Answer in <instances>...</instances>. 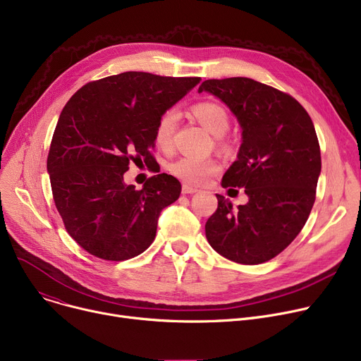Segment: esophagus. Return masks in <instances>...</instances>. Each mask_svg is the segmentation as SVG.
Masks as SVG:
<instances>
[{"label":"esophagus","mask_w":361,"mask_h":361,"mask_svg":"<svg viewBox=\"0 0 361 361\" xmlns=\"http://www.w3.org/2000/svg\"><path fill=\"white\" fill-rule=\"evenodd\" d=\"M181 191H183V195H193V193H197L199 188L190 185V184H183Z\"/></svg>","instance_id":"34e87169"}]
</instances>
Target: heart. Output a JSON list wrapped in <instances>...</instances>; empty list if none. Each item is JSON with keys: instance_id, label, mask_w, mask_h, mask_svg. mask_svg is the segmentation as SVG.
Returning <instances> with one entry per match:
<instances>
[{"instance_id": "heart-1", "label": "heart", "mask_w": 361, "mask_h": 361, "mask_svg": "<svg viewBox=\"0 0 361 361\" xmlns=\"http://www.w3.org/2000/svg\"><path fill=\"white\" fill-rule=\"evenodd\" d=\"M195 118L197 122L213 136L221 137L226 133L229 128V114L218 103L203 102L191 109ZM178 122V114L176 110H166L161 114L155 128V143L159 149L164 152L171 151L173 148V135ZM168 170L176 177L191 183V184H202L209 177L221 170L219 162L213 158L197 159L191 157H183L177 161L171 162Z\"/></svg>"}]
</instances>
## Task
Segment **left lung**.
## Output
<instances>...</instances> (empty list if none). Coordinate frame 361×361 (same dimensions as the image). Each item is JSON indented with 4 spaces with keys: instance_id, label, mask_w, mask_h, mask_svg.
Listing matches in <instances>:
<instances>
[{
    "instance_id": "1",
    "label": "left lung",
    "mask_w": 361,
    "mask_h": 361,
    "mask_svg": "<svg viewBox=\"0 0 361 361\" xmlns=\"http://www.w3.org/2000/svg\"><path fill=\"white\" fill-rule=\"evenodd\" d=\"M203 91L225 103L241 126V147L222 187L244 188L248 196L233 207L216 195L206 238L231 261L266 262L299 235L314 206L321 174L315 126L289 94L251 78L207 80L199 87Z\"/></svg>"
}]
</instances>
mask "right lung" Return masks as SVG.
<instances>
[{
    "mask_svg": "<svg viewBox=\"0 0 361 361\" xmlns=\"http://www.w3.org/2000/svg\"><path fill=\"white\" fill-rule=\"evenodd\" d=\"M200 81L130 71L85 84L63 107L47 173L65 228L87 252L123 261L152 244L181 184L162 173L136 190L123 176L130 161L152 159L158 118Z\"/></svg>",
    "mask_w": 361,
    "mask_h": 361,
    "instance_id": "obj_1",
    "label": "right lung"
}]
</instances>
